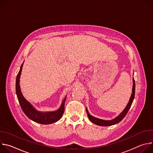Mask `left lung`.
Returning a JSON list of instances; mask_svg holds the SVG:
<instances>
[{"instance_id": "1", "label": "left lung", "mask_w": 153, "mask_h": 153, "mask_svg": "<svg viewBox=\"0 0 153 153\" xmlns=\"http://www.w3.org/2000/svg\"><path fill=\"white\" fill-rule=\"evenodd\" d=\"M133 88H132V93L131 95V97L129 98V100L126 105V106L124 110H123V111L122 113H120V114L117 116L116 117H115L114 119H112V120H103V119H100L97 117H95L93 116H91L90 113L89 111L88 110L87 108H86V113L87 115H88V117L90 119V120L93 122V123L99 125V126H111L113 125H115L119 122H120L126 116V114H127L128 111H129V108L132 105V103L133 102V100L134 99V96H135V81L134 79V77L133 78Z\"/></svg>"}]
</instances>
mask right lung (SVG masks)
<instances>
[{"label": "right lung", "mask_w": 153, "mask_h": 153, "mask_svg": "<svg viewBox=\"0 0 153 153\" xmlns=\"http://www.w3.org/2000/svg\"><path fill=\"white\" fill-rule=\"evenodd\" d=\"M24 63L21 65L20 71L17 76L16 81V91L19 102L25 115L31 120L40 124L48 125L55 123L59 120L63 116L65 110V102L67 96L63 99L62 104L56 111L43 112L37 110L24 97L21 92L20 87V77Z\"/></svg>", "instance_id": "obj_1"}]
</instances>
